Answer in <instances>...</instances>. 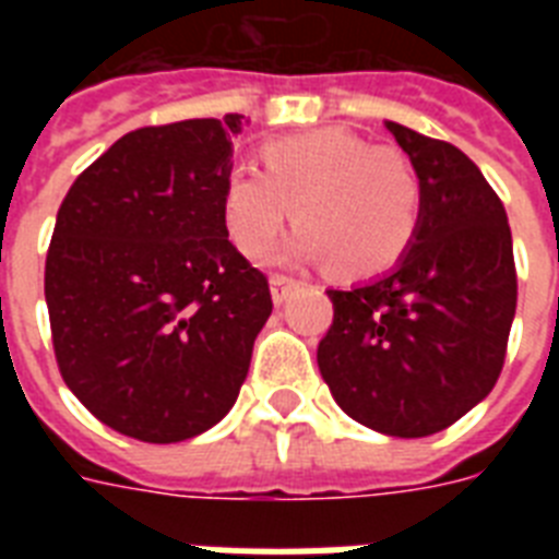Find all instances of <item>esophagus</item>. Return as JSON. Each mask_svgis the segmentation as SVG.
I'll list each match as a JSON object with an SVG mask.
<instances>
[{
  "instance_id": "esophagus-1",
  "label": "esophagus",
  "mask_w": 559,
  "mask_h": 559,
  "mask_svg": "<svg viewBox=\"0 0 559 559\" xmlns=\"http://www.w3.org/2000/svg\"><path fill=\"white\" fill-rule=\"evenodd\" d=\"M296 287V281L287 278V275H272L270 278V293H272V301L275 305H284L289 296V289Z\"/></svg>"
}]
</instances>
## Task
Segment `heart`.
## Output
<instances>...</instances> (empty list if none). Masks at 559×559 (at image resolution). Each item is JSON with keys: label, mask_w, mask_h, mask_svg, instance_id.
<instances>
[{"label": "heart", "mask_w": 559, "mask_h": 559, "mask_svg": "<svg viewBox=\"0 0 559 559\" xmlns=\"http://www.w3.org/2000/svg\"><path fill=\"white\" fill-rule=\"evenodd\" d=\"M261 168L235 165L223 182V223L252 261L272 252L287 219L301 223L289 261H331L350 278L391 270L415 243L424 188L406 153L342 127L272 139Z\"/></svg>", "instance_id": "1"}]
</instances>
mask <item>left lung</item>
Segmentation results:
<instances>
[{
  "label": "left lung",
  "mask_w": 559,
  "mask_h": 559,
  "mask_svg": "<svg viewBox=\"0 0 559 559\" xmlns=\"http://www.w3.org/2000/svg\"><path fill=\"white\" fill-rule=\"evenodd\" d=\"M385 127L420 177V228L391 272L328 289L333 324L316 359L357 424L426 438L467 415L502 373L516 313L513 240L476 162L450 142Z\"/></svg>",
  "instance_id": "8db88e82"
}]
</instances>
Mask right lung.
I'll return each instance as SVG.
<instances>
[{
  "instance_id": "obj_1",
  "label": "right lung",
  "mask_w": 559,
  "mask_h": 559,
  "mask_svg": "<svg viewBox=\"0 0 559 559\" xmlns=\"http://www.w3.org/2000/svg\"><path fill=\"white\" fill-rule=\"evenodd\" d=\"M243 116L121 135L66 193L46 254L66 385L109 429L177 443L219 424L272 313L228 243L223 182Z\"/></svg>"
}]
</instances>
